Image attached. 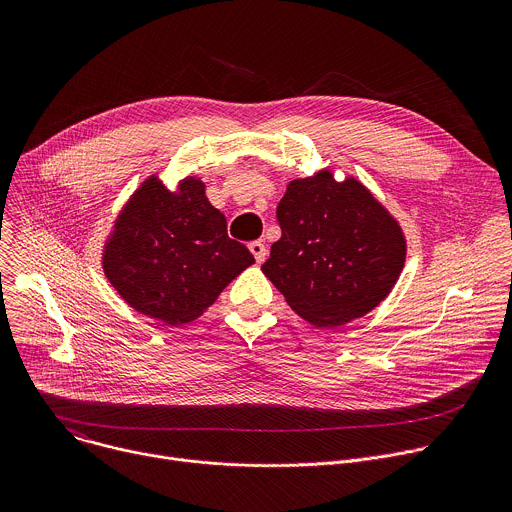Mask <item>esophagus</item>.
Segmentation results:
<instances>
[{
  "label": "esophagus",
  "instance_id": "1",
  "mask_svg": "<svg viewBox=\"0 0 512 512\" xmlns=\"http://www.w3.org/2000/svg\"><path fill=\"white\" fill-rule=\"evenodd\" d=\"M249 249H251V253L255 255L257 263H263V261H265V257H267V247H265L263 241H253V243H249Z\"/></svg>",
  "mask_w": 512,
  "mask_h": 512
}]
</instances>
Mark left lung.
Masks as SVG:
<instances>
[{"label": "left lung", "instance_id": "obj_1", "mask_svg": "<svg viewBox=\"0 0 512 512\" xmlns=\"http://www.w3.org/2000/svg\"><path fill=\"white\" fill-rule=\"evenodd\" d=\"M281 239L263 273L289 308L318 328L375 310L397 283L407 243L389 210L356 178L330 170L287 184L277 204Z\"/></svg>", "mask_w": 512, "mask_h": 512}]
</instances>
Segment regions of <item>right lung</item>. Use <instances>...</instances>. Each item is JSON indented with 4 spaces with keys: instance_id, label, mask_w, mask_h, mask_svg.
Returning <instances> with one entry per match:
<instances>
[{
    "instance_id": "obj_1",
    "label": "right lung",
    "mask_w": 512,
    "mask_h": 512,
    "mask_svg": "<svg viewBox=\"0 0 512 512\" xmlns=\"http://www.w3.org/2000/svg\"><path fill=\"white\" fill-rule=\"evenodd\" d=\"M253 263L194 176L176 192L158 176L145 180L115 218L103 251V271L117 294L143 316L172 326L202 316Z\"/></svg>"
}]
</instances>
